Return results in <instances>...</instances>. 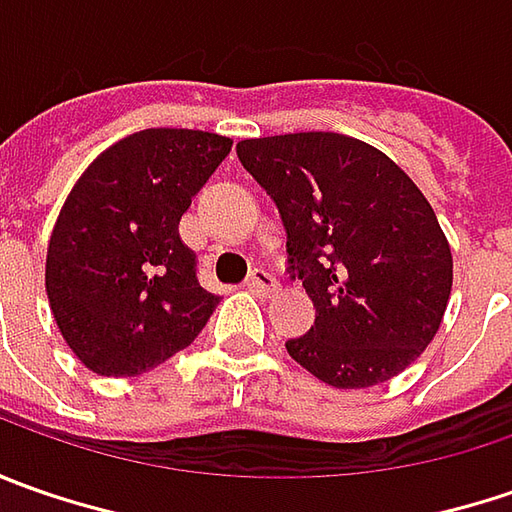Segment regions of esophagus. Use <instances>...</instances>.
<instances>
[{"mask_svg": "<svg viewBox=\"0 0 512 512\" xmlns=\"http://www.w3.org/2000/svg\"><path fill=\"white\" fill-rule=\"evenodd\" d=\"M247 285H250V290L253 293H259V296H276L279 293V285H276V279L267 273V270H253L250 273V279H247Z\"/></svg>", "mask_w": 512, "mask_h": 512, "instance_id": "esophagus-1", "label": "esophagus"}]
</instances>
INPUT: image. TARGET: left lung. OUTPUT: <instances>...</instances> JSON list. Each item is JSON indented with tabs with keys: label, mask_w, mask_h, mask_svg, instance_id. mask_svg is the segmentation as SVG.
<instances>
[{
	"label": "left lung",
	"mask_w": 512,
	"mask_h": 512,
	"mask_svg": "<svg viewBox=\"0 0 512 512\" xmlns=\"http://www.w3.org/2000/svg\"><path fill=\"white\" fill-rule=\"evenodd\" d=\"M239 162L287 230L316 322L285 344L325 384L373 387L416 362L442 327L453 253L430 202L390 156L344 133L242 139Z\"/></svg>",
	"instance_id": "1"
}]
</instances>
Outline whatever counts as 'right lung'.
<instances>
[{
    "instance_id": "obj_1",
    "label": "right lung",
    "mask_w": 512,
    "mask_h": 512,
    "mask_svg": "<svg viewBox=\"0 0 512 512\" xmlns=\"http://www.w3.org/2000/svg\"><path fill=\"white\" fill-rule=\"evenodd\" d=\"M230 148L207 130L148 128L76 179L50 233L45 290L88 370L139 376L202 333L222 296L199 285L179 222Z\"/></svg>"
}]
</instances>
